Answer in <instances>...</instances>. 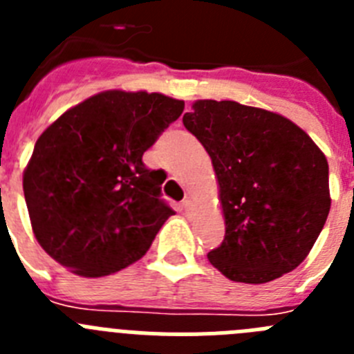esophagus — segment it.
Masks as SVG:
<instances>
[{
    "mask_svg": "<svg viewBox=\"0 0 354 354\" xmlns=\"http://www.w3.org/2000/svg\"><path fill=\"white\" fill-rule=\"evenodd\" d=\"M180 211L187 216L192 214V212L195 211V204H193V200H189V198L183 200V204H180Z\"/></svg>",
    "mask_w": 354,
    "mask_h": 354,
    "instance_id": "34e87169",
    "label": "esophagus"
}]
</instances>
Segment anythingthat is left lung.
I'll return each instance as SVG.
<instances>
[{"mask_svg": "<svg viewBox=\"0 0 354 354\" xmlns=\"http://www.w3.org/2000/svg\"><path fill=\"white\" fill-rule=\"evenodd\" d=\"M183 122L211 156L220 184L225 239L209 262L245 283L296 270L330 212L321 149L289 118L236 101H196Z\"/></svg>", "mask_w": 354, "mask_h": 354, "instance_id": "left-lung-1", "label": "left lung"}]
</instances>
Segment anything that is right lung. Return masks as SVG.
Listing matches in <instances>:
<instances>
[{"label":"right lung","mask_w":354,"mask_h":354,"mask_svg":"<svg viewBox=\"0 0 354 354\" xmlns=\"http://www.w3.org/2000/svg\"><path fill=\"white\" fill-rule=\"evenodd\" d=\"M162 93L108 90L67 109L37 140L23 175L39 245L72 273L99 278L142 259L175 214L162 170L142 158L180 117Z\"/></svg>","instance_id":"obj_1"}]
</instances>
